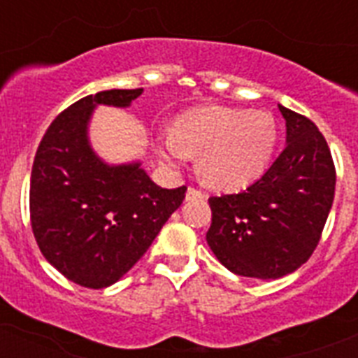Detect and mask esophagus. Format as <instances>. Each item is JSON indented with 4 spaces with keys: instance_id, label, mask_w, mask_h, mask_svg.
<instances>
[{
    "instance_id": "esophagus-1",
    "label": "esophagus",
    "mask_w": 358,
    "mask_h": 358,
    "mask_svg": "<svg viewBox=\"0 0 358 358\" xmlns=\"http://www.w3.org/2000/svg\"><path fill=\"white\" fill-rule=\"evenodd\" d=\"M206 196V193L201 189H196V187H189L187 189V201H191V199H204Z\"/></svg>"
}]
</instances>
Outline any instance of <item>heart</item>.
<instances>
[{"mask_svg":"<svg viewBox=\"0 0 358 358\" xmlns=\"http://www.w3.org/2000/svg\"><path fill=\"white\" fill-rule=\"evenodd\" d=\"M277 141L278 124L271 113L210 106L180 115L173 131L157 135V150L171 165L199 154L201 178L215 189L232 191L266 173Z\"/></svg>","mask_w":358,"mask_h":358,"instance_id":"b5f03b06","label":"heart"}]
</instances>
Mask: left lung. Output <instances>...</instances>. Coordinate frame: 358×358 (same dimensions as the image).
<instances>
[{"instance_id":"8db88e82","label":"left lung","mask_w":358,"mask_h":358,"mask_svg":"<svg viewBox=\"0 0 358 358\" xmlns=\"http://www.w3.org/2000/svg\"><path fill=\"white\" fill-rule=\"evenodd\" d=\"M286 148L260 180L232 195L210 196L206 241L241 277L280 278L316 250L334 201L336 169L322 131L305 115L278 106Z\"/></svg>"}]
</instances>
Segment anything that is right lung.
Returning a JSON list of instances; mask_svg holds the SVG:
<instances>
[{"mask_svg": "<svg viewBox=\"0 0 358 358\" xmlns=\"http://www.w3.org/2000/svg\"><path fill=\"white\" fill-rule=\"evenodd\" d=\"M141 92L81 98L53 119L36 148L29 185L36 245L61 275L85 288H106L126 275L185 199V185L163 189L139 163L106 165L89 145L94 106L126 108Z\"/></svg>", "mask_w": 358, "mask_h": 358, "instance_id": "right-lung-1", "label": "right lung"}]
</instances>
